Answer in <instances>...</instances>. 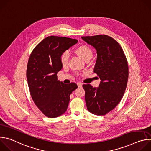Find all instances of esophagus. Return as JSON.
<instances>
[{
  "instance_id": "obj_1",
  "label": "esophagus",
  "mask_w": 151,
  "mask_h": 151,
  "mask_svg": "<svg viewBox=\"0 0 151 151\" xmlns=\"http://www.w3.org/2000/svg\"><path fill=\"white\" fill-rule=\"evenodd\" d=\"M77 85H78L79 87H82V83L81 82H77Z\"/></svg>"
}]
</instances>
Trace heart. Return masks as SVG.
<instances>
[{
  "mask_svg": "<svg viewBox=\"0 0 151 151\" xmlns=\"http://www.w3.org/2000/svg\"><path fill=\"white\" fill-rule=\"evenodd\" d=\"M76 54L82 60H85L88 58H91L93 52L86 45H81L75 50ZM69 52L68 51L64 52L60 56V62L63 66H66L69 61Z\"/></svg>",
  "mask_w": 151,
  "mask_h": 151,
  "instance_id": "b5f03b06",
  "label": "heart"
}]
</instances>
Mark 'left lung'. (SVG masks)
Wrapping results in <instances>:
<instances>
[{"instance_id":"1","label":"left lung","mask_w":151,"mask_h":151,"mask_svg":"<svg viewBox=\"0 0 151 151\" xmlns=\"http://www.w3.org/2000/svg\"><path fill=\"white\" fill-rule=\"evenodd\" d=\"M97 51L94 72L101 81L99 87L82 85L88 111L96 115H104L120 102L127 87L128 62L122 47L112 37L106 35L82 36Z\"/></svg>"}]
</instances>
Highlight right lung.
Here are the masks:
<instances>
[{
    "mask_svg": "<svg viewBox=\"0 0 151 151\" xmlns=\"http://www.w3.org/2000/svg\"><path fill=\"white\" fill-rule=\"evenodd\" d=\"M66 37L51 36L43 39L32 52L27 67V79L32 98L46 116L53 118L65 112L75 83L64 84L57 79L63 67L61 55L78 42Z\"/></svg>",
    "mask_w": 151,
    "mask_h": 151,
    "instance_id": "1",
    "label": "right lung"
}]
</instances>
